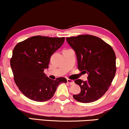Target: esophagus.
I'll list each match as a JSON object with an SVG mask.
<instances>
[{"label":"esophagus","instance_id":"esophagus-1","mask_svg":"<svg viewBox=\"0 0 129 129\" xmlns=\"http://www.w3.org/2000/svg\"><path fill=\"white\" fill-rule=\"evenodd\" d=\"M67 82H68V83H69L70 85H72V84H74V81H73V80H70V79H67Z\"/></svg>","mask_w":129,"mask_h":129}]
</instances>
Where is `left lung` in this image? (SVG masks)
<instances>
[{
	"mask_svg": "<svg viewBox=\"0 0 129 129\" xmlns=\"http://www.w3.org/2000/svg\"><path fill=\"white\" fill-rule=\"evenodd\" d=\"M66 41L75 52L78 69L88 75L87 81H74L81 92L74 98L84 103L96 101L107 91L115 75L114 51L102 39L90 35L67 37Z\"/></svg>",
	"mask_w": 129,
	"mask_h": 129,
	"instance_id": "obj_1",
	"label": "left lung"
}]
</instances>
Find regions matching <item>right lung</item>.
Listing matches in <instances>:
<instances>
[{
    "label": "right lung",
    "mask_w": 129,
    "mask_h": 129,
    "mask_svg": "<svg viewBox=\"0 0 129 129\" xmlns=\"http://www.w3.org/2000/svg\"><path fill=\"white\" fill-rule=\"evenodd\" d=\"M64 37L34 36L17 44L10 65L14 79L20 92L33 101L43 102L52 97L64 77L51 80L44 73L51 55L61 47Z\"/></svg>",
    "instance_id": "obj_1"
}]
</instances>
